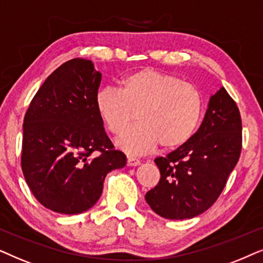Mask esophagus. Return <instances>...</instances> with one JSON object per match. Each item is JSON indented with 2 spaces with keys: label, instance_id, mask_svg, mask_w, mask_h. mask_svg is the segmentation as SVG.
Here are the masks:
<instances>
[{
  "label": "esophagus",
  "instance_id": "1",
  "mask_svg": "<svg viewBox=\"0 0 263 263\" xmlns=\"http://www.w3.org/2000/svg\"><path fill=\"white\" fill-rule=\"evenodd\" d=\"M139 163H141V161H139L138 159H136V157H131V156L127 157V166H129V167L138 166Z\"/></svg>",
  "mask_w": 263,
  "mask_h": 263
}]
</instances>
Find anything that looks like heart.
I'll list each match as a JSON object with an SVG mask.
<instances>
[{
  "label": "heart",
  "mask_w": 263,
  "mask_h": 263,
  "mask_svg": "<svg viewBox=\"0 0 263 263\" xmlns=\"http://www.w3.org/2000/svg\"><path fill=\"white\" fill-rule=\"evenodd\" d=\"M96 113L129 154H143L160 144L171 150L190 141L203 111L199 90L179 77L143 68L122 77L119 87H103L95 96Z\"/></svg>",
  "instance_id": "obj_1"
}]
</instances>
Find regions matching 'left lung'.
Segmentation results:
<instances>
[{
    "instance_id": "left-lung-1",
    "label": "left lung",
    "mask_w": 263,
    "mask_h": 263,
    "mask_svg": "<svg viewBox=\"0 0 263 263\" xmlns=\"http://www.w3.org/2000/svg\"><path fill=\"white\" fill-rule=\"evenodd\" d=\"M241 119L237 104L220 87L211 96L198 131L186 144L166 157H157L160 181L145 201L164 219L195 218L221 194L239 160Z\"/></svg>"
}]
</instances>
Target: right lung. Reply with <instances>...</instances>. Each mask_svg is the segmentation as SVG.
Here are the masks:
<instances>
[{
	"label": "right lung",
	"mask_w": 263,
	"mask_h": 263,
	"mask_svg": "<svg viewBox=\"0 0 263 263\" xmlns=\"http://www.w3.org/2000/svg\"><path fill=\"white\" fill-rule=\"evenodd\" d=\"M101 79L90 60L72 59L45 79L24 118V177L37 201L60 214L89 211L107 174L126 164L96 113Z\"/></svg>",
	"instance_id": "obj_1"
}]
</instances>
